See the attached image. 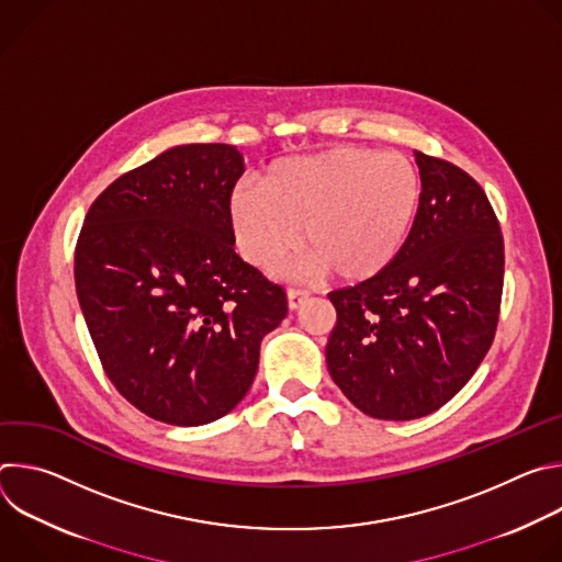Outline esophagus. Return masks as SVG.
<instances>
[{
    "label": "esophagus",
    "instance_id": "1",
    "mask_svg": "<svg viewBox=\"0 0 562 562\" xmlns=\"http://www.w3.org/2000/svg\"><path fill=\"white\" fill-rule=\"evenodd\" d=\"M306 297H308V293L302 291V289H289V291H286V304H289L291 311L300 308V306L306 302Z\"/></svg>",
    "mask_w": 562,
    "mask_h": 562
}]
</instances>
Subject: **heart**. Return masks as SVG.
Segmentation results:
<instances>
[{
  "mask_svg": "<svg viewBox=\"0 0 562 562\" xmlns=\"http://www.w3.org/2000/svg\"><path fill=\"white\" fill-rule=\"evenodd\" d=\"M260 189H235L228 198L243 258L276 271L302 237L311 267L345 284L389 271L407 249L423 209V180L412 159L362 146L278 159Z\"/></svg>",
  "mask_w": 562,
  "mask_h": 562,
  "instance_id": "obj_1",
  "label": "heart"
}]
</instances>
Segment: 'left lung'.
<instances>
[{
  "mask_svg": "<svg viewBox=\"0 0 562 562\" xmlns=\"http://www.w3.org/2000/svg\"><path fill=\"white\" fill-rule=\"evenodd\" d=\"M423 209L407 249L382 276L331 291L338 319L327 367L378 420L434 414L487 356L501 311L505 249L473 178L416 150Z\"/></svg>",
  "mask_w": 562,
  "mask_h": 562,
  "instance_id": "obj_1",
  "label": "left lung"
}]
</instances>
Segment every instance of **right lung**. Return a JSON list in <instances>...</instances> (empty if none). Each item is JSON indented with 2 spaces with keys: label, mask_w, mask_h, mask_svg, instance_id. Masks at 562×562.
<instances>
[{
  "label": "right lung",
  "mask_w": 562,
  "mask_h": 562,
  "mask_svg": "<svg viewBox=\"0 0 562 562\" xmlns=\"http://www.w3.org/2000/svg\"><path fill=\"white\" fill-rule=\"evenodd\" d=\"M231 144H180L117 178L89 209L75 289L102 367L142 414L209 425L247 395L284 289L233 249Z\"/></svg>",
  "instance_id": "add662e5"
}]
</instances>
